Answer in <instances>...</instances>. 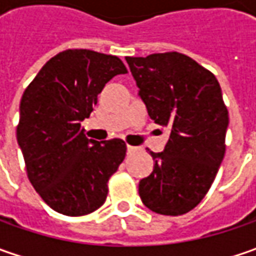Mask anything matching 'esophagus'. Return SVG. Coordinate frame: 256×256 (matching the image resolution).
Masks as SVG:
<instances>
[{
    "label": "esophagus",
    "mask_w": 256,
    "mask_h": 256,
    "mask_svg": "<svg viewBox=\"0 0 256 256\" xmlns=\"http://www.w3.org/2000/svg\"><path fill=\"white\" fill-rule=\"evenodd\" d=\"M136 151L135 146H131V145H126V154H134Z\"/></svg>",
    "instance_id": "34e87169"
}]
</instances>
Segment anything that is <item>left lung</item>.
<instances>
[{
    "mask_svg": "<svg viewBox=\"0 0 256 256\" xmlns=\"http://www.w3.org/2000/svg\"><path fill=\"white\" fill-rule=\"evenodd\" d=\"M125 60L150 118L171 130L162 152H150L154 170L140 181V196L156 214H186L211 188L224 160L230 118L220 82L180 52Z\"/></svg>",
    "mask_w": 256,
    "mask_h": 256,
    "instance_id": "obj_1",
    "label": "left lung"
}]
</instances>
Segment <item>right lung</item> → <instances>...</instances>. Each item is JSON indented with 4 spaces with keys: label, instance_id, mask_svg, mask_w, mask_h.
I'll return each instance as SVG.
<instances>
[{
    "label": "right lung",
    "instance_id": "right-lung-1",
    "mask_svg": "<svg viewBox=\"0 0 256 256\" xmlns=\"http://www.w3.org/2000/svg\"><path fill=\"white\" fill-rule=\"evenodd\" d=\"M125 72L118 56L66 50L52 56L24 91L16 141L30 182L54 211L81 216L106 200V184L126 145L118 138L88 140L81 122L105 84Z\"/></svg>",
    "mask_w": 256,
    "mask_h": 256
}]
</instances>
